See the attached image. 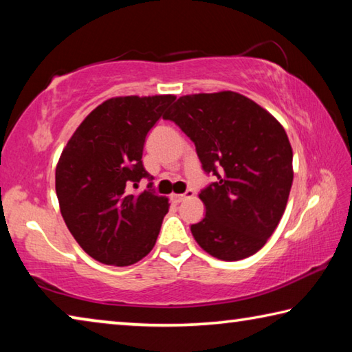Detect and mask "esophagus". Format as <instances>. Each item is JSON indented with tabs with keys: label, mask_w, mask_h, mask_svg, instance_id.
<instances>
[{
	"label": "esophagus",
	"mask_w": 352,
	"mask_h": 352,
	"mask_svg": "<svg viewBox=\"0 0 352 352\" xmlns=\"http://www.w3.org/2000/svg\"><path fill=\"white\" fill-rule=\"evenodd\" d=\"M192 195H194V190H190V189H188L184 194H170V201L172 204H180V201H183L188 197H192Z\"/></svg>",
	"instance_id": "obj_1"
}]
</instances>
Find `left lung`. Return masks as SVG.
<instances>
[{
  "mask_svg": "<svg viewBox=\"0 0 352 352\" xmlns=\"http://www.w3.org/2000/svg\"><path fill=\"white\" fill-rule=\"evenodd\" d=\"M190 141L216 182L199 194L206 214L190 233L206 253L239 261L265 245L287 205L294 168L284 127L234 91L188 94L163 116Z\"/></svg>",
  "mask_w": 352,
  "mask_h": 352,
  "instance_id": "left-lung-1",
  "label": "left lung"
}]
</instances>
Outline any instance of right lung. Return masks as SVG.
<instances>
[{
	"instance_id": "1",
	"label": "right lung",
	"mask_w": 352,
	"mask_h": 352,
	"mask_svg": "<svg viewBox=\"0 0 352 352\" xmlns=\"http://www.w3.org/2000/svg\"><path fill=\"white\" fill-rule=\"evenodd\" d=\"M172 94L107 99L83 119L58 158L56 192L69 233L85 253L126 267L151 253L169 211L142 166L146 136ZM147 177L146 191L136 193Z\"/></svg>"
}]
</instances>
